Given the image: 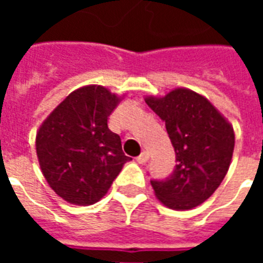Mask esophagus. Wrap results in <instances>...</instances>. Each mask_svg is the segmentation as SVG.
Masks as SVG:
<instances>
[{
	"label": "esophagus",
	"mask_w": 263,
	"mask_h": 263,
	"mask_svg": "<svg viewBox=\"0 0 263 263\" xmlns=\"http://www.w3.org/2000/svg\"><path fill=\"white\" fill-rule=\"evenodd\" d=\"M148 159H149L148 152H142V154L139 155V156L137 158V162L138 163H141V165H145V163L148 162Z\"/></svg>",
	"instance_id": "obj_1"
}]
</instances>
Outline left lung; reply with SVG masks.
<instances>
[{
	"instance_id": "1",
	"label": "left lung",
	"mask_w": 263,
	"mask_h": 263,
	"mask_svg": "<svg viewBox=\"0 0 263 263\" xmlns=\"http://www.w3.org/2000/svg\"><path fill=\"white\" fill-rule=\"evenodd\" d=\"M145 101L165 122L176 154L171 175L151 180L155 194L169 209H193L226 177L235 143L234 129L207 98L187 88Z\"/></svg>"
}]
</instances>
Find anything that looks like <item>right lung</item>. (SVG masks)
I'll return each mask as SVG.
<instances>
[{
    "label": "right lung",
    "mask_w": 263,
    "mask_h": 263,
    "mask_svg": "<svg viewBox=\"0 0 263 263\" xmlns=\"http://www.w3.org/2000/svg\"><path fill=\"white\" fill-rule=\"evenodd\" d=\"M118 101L105 87H83L67 96L39 128V165L49 186L66 201H98L131 160L107 124Z\"/></svg>",
    "instance_id": "right-lung-1"
}]
</instances>
